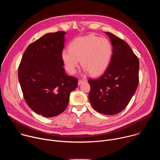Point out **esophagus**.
I'll use <instances>...</instances> for the list:
<instances>
[{
	"label": "esophagus",
	"instance_id": "1",
	"mask_svg": "<svg viewBox=\"0 0 160 160\" xmlns=\"http://www.w3.org/2000/svg\"><path fill=\"white\" fill-rule=\"evenodd\" d=\"M85 82H87L86 80H79L78 82V85H80L81 84H82V83H83Z\"/></svg>",
	"mask_w": 160,
	"mask_h": 160
}]
</instances>
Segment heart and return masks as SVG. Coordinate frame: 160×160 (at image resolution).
<instances>
[{
    "mask_svg": "<svg viewBox=\"0 0 160 160\" xmlns=\"http://www.w3.org/2000/svg\"><path fill=\"white\" fill-rule=\"evenodd\" d=\"M112 55V45L107 38L88 35L75 38L70 44V49L62 51L61 58L71 75L76 72L81 60L86 72L98 76L107 69Z\"/></svg>",
    "mask_w": 160,
    "mask_h": 160,
    "instance_id": "b5f03b06",
    "label": "heart"
}]
</instances>
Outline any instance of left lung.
Here are the masks:
<instances>
[{
  "mask_svg": "<svg viewBox=\"0 0 160 160\" xmlns=\"http://www.w3.org/2000/svg\"><path fill=\"white\" fill-rule=\"evenodd\" d=\"M112 45L110 63L103 74L88 80V99L93 108L104 115H112L123 111L134 95L139 84V61L129 45L109 32Z\"/></svg>",
  "mask_w": 160,
  "mask_h": 160,
  "instance_id": "1",
  "label": "left lung"
}]
</instances>
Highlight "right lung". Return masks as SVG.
Segmentation results:
<instances>
[{
  "label": "right lung",
  "instance_id": "add662e5",
  "mask_svg": "<svg viewBox=\"0 0 160 160\" xmlns=\"http://www.w3.org/2000/svg\"><path fill=\"white\" fill-rule=\"evenodd\" d=\"M66 32L44 35L30 44L18 68V79L25 100L36 113L53 117L68 106L78 79L65 73L61 58Z\"/></svg>",
  "mask_w": 160,
  "mask_h": 160
}]
</instances>
